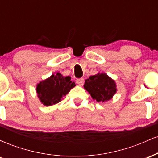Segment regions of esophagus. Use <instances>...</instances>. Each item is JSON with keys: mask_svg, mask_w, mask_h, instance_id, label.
I'll use <instances>...</instances> for the list:
<instances>
[{"mask_svg": "<svg viewBox=\"0 0 158 158\" xmlns=\"http://www.w3.org/2000/svg\"><path fill=\"white\" fill-rule=\"evenodd\" d=\"M77 83L79 85H82L83 83H84V79L83 78H80V79H77Z\"/></svg>", "mask_w": 158, "mask_h": 158, "instance_id": "34e87169", "label": "esophagus"}]
</instances>
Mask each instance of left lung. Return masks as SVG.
Listing matches in <instances>:
<instances>
[{
    "instance_id": "left-lung-1",
    "label": "left lung",
    "mask_w": 158,
    "mask_h": 158,
    "mask_svg": "<svg viewBox=\"0 0 158 158\" xmlns=\"http://www.w3.org/2000/svg\"><path fill=\"white\" fill-rule=\"evenodd\" d=\"M84 88L98 102L110 100L117 92L115 81L105 73L90 76L85 80Z\"/></svg>"
}]
</instances>
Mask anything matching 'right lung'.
I'll return each mask as SVG.
<instances>
[{"mask_svg":"<svg viewBox=\"0 0 158 158\" xmlns=\"http://www.w3.org/2000/svg\"><path fill=\"white\" fill-rule=\"evenodd\" d=\"M70 77H63L60 73L40 81L36 87L38 97L43 105L50 106L61 102L64 96L76 86Z\"/></svg>","mask_w":158,"mask_h":158,"instance_id":"right-lung-1","label":"right lung"}]
</instances>
